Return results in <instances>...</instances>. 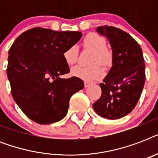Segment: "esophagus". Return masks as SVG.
<instances>
[{"label": "esophagus", "instance_id": "34e87169", "mask_svg": "<svg viewBox=\"0 0 158 158\" xmlns=\"http://www.w3.org/2000/svg\"><path fill=\"white\" fill-rule=\"evenodd\" d=\"M92 84H93V83H92V82H89V81L84 82V87H85V88H88V87L91 86Z\"/></svg>", "mask_w": 158, "mask_h": 158}]
</instances>
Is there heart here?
Instances as JSON below:
<instances>
[{
	"instance_id": "obj_1",
	"label": "heart",
	"mask_w": 158,
	"mask_h": 158,
	"mask_svg": "<svg viewBox=\"0 0 158 158\" xmlns=\"http://www.w3.org/2000/svg\"><path fill=\"white\" fill-rule=\"evenodd\" d=\"M84 46L87 49L94 52L92 56L91 64H94L90 66H76L72 69V74L80 79L91 81L94 79L101 78L104 74L103 68L99 64L106 65L110 63L111 60V54L106 48V42L105 38L96 33H89L84 39ZM79 51L75 46H72L65 50L64 52V59L69 65H73L77 62Z\"/></svg>"
}]
</instances>
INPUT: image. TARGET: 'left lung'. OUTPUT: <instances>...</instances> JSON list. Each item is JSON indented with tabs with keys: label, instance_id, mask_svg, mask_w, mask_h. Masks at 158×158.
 <instances>
[{
	"label": "left lung",
	"instance_id": "8db88e82",
	"mask_svg": "<svg viewBox=\"0 0 158 158\" xmlns=\"http://www.w3.org/2000/svg\"><path fill=\"white\" fill-rule=\"evenodd\" d=\"M112 49V66L102 83L100 98L93 105L99 115L115 120L131 112L145 83V63L139 44L125 31L112 26L98 27Z\"/></svg>",
	"mask_w": 158,
	"mask_h": 158
}]
</instances>
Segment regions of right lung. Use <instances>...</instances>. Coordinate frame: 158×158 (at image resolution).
Returning a JSON list of instances; mask_svg holds the SVG:
<instances>
[{
    "mask_svg": "<svg viewBox=\"0 0 158 158\" xmlns=\"http://www.w3.org/2000/svg\"><path fill=\"white\" fill-rule=\"evenodd\" d=\"M81 37V32L36 27L20 34L10 48L6 72L12 97L36 123L48 125L62 120L72 95L84 88L77 77L60 78L69 73L64 52Z\"/></svg>",
    "mask_w": 158,
    "mask_h": 158,
    "instance_id": "1",
    "label": "right lung"
}]
</instances>
